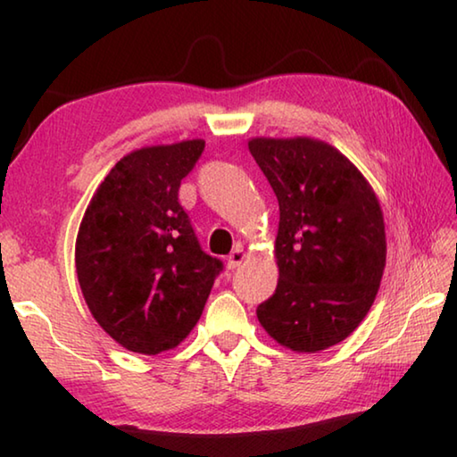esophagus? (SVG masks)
<instances>
[{"instance_id":"esophagus-1","label":"esophagus","mask_w":457,"mask_h":457,"mask_svg":"<svg viewBox=\"0 0 457 457\" xmlns=\"http://www.w3.org/2000/svg\"><path fill=\"white\" fill-rule=\"evenodd\" d=\"M244 260H245L244 247H242V245H236V250L231 252L229 256H228V268H229V270H236L239 264H242Z\"/></svg>"}]
</instances>
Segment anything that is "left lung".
Wrapping results in <instances>:
<instances>
[{
  "label": "left lung",
  "mask_w": 457,
  "mask_h": 457,
  "mask_svg": "<svg viewBox=\"0 0 457 457\" xmlns=\"http://www.w3.org/2000/svg\"><path fill=\"white\" fill-rule=\"evenodd\" d=\"M250 153L280 205L276 292L258 320L278 343L316 353L365 319L381 284V205L345 154L312 138H252Z\"/></svg>",
  "instance_id": "obj_1"
}]
</instances>
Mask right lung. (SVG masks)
<instances>
[{
	"mask_svg": "<svg viewBox=\"0 0 457 457\" xmlns=\"http://www.w3.org/2000/svg\"><path fill=\"white\" fill-rule=\"evenodd\" d=\"M205 141L145 146L100 183L76 237V274L92 316L119 345L157 354L195 327L223 262L201 250L179 204Z\"/></svg>",
	"mask_w": 457,
	"mask_h": 457,
	"instance_id": "add662e5",
	"label": "right lung"
}]
</instances>
